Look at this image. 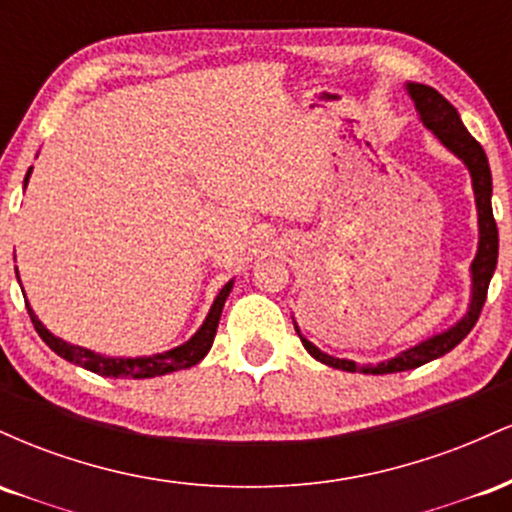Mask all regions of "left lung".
<instances>
[{"mask_svg":"<svg viewBox=\"0 0 512 512\" xmlns=\"http://www.w3.org/2000/svg\"><path fill=\"white\" fill-rule=\"evenodd\" d=\"M407 91L411 101L416 105V110H419L421 122L436 134L440 144L448 146L457 158H462L464 166L469 168V175H472L474 199H477V211H479V250L472 262V303H469L467 315H464L455 327L436 334V337L426 339V342L411 346V349L402 351V354L390 358V361L378 363V366H358V363L346 361V358H334L330 354H322V351L317 349L313 342H308L296 327L298 337H301L305 351H308L310 356L317 358L320 363H325V366L349 370V373H373V375L399 373V370L419 368L424 366V363L433 361V358L448 354V351L455 349V346L460 344L469 332H472V327L477 325L481 308H484L486 303V291H489L491 276L496 272L498 226H496V219H493V209H491L493 187H491L489 158H486L484 149H481L477 139H474L472 134L467 132V127L462 125L457 110L452 108L450 101H445V98L440 96L436 88L426 84H407Z\"/></svg>","mask_w":512,"mask_h":512,"instance_id":"obj_1","label":"left lung"}]
</instances>
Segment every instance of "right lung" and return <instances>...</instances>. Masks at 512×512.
<instances>
[{
    "label": "right lung",
    "mask_w": 512,
    "mask_h": 512,
    "mask_svg": "<svg viewBox=\"0 0 512 512\" xmlns=\"http://www.w3.org/2000/svg\"><path fill=\"white\" fill-rule=\"evenodd\" d=\"M31 170L26 173V180H23V185H26L28 178H31ZM231 289H233V281H228V284L219 291V296H216L214 305H211L207 320H204V325L199 327V330L195 332V337H192L190 342L175 346V349L166 351V354H154V356H142V358H110V356L96 354V351H88V349H84V346L67 344L64 339L55 337V334L45 330V325L38 320V317H35L31 305L26 303V308H28V315H31L35 332L40 334V339H43V342L48 344L57 356L67 358L69 363H76V366L91 370V373L105 375V378L142 380V378H156V375L173 373V370L190 368L209 354L211 344H214V337H216V327H219V320H221L223 303H226V298H228V293H231Z\"/></svg>",
    "instance_id": "right-lung-1"
}]
</instances>
